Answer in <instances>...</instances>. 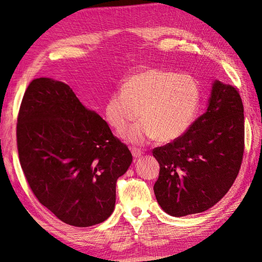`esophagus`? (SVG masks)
Masks as SVG:
<instances>
[{"instance_id":"esophagus-1","label":"esophagus","mask_w":262,"mask_h":262,"mask_svg":"<svg viewBox=\"0 0 262 262\" xmlns=\"http://www.w3.org/2000/svg\"><path fill=\"white\" fill-rule=\"evenodd\" d=\"M143 154L140 149H136V147H132V155L134 158H139V157Z\"/></svg>"}]
</instances>
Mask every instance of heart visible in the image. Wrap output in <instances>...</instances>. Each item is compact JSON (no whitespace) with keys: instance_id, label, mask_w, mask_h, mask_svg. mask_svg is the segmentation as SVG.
I'll return each instance as SVG.
<instances>
[{"instance_id":"b5f03b06","label":"heart","mask_w":262,"mask_h":262,"mask_svg":"<svg viewBox=\"0 0 262 262\" xmlns=\"http://www.w3.org/2000/svg\"><path fill=\"white\" fill-rule=\"evenodd\" d=\"M201 103V87L190 74L164 69L139 71L107 98L104 115L108 125L122 133L132 121L143 118L125 133L134 144L158 137L168 142L182 136L191 125Z\"/></svg>"}]
</instances>
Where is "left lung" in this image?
<instances>
[{"mask_svg": "<svg viewBox=\"0 0 262 262\" xmlns=\"http://www.w3.org/2000/svg\"><path fill=\"white\" fill-rule=\"evenodd\" d=\"M244 134L238 90L215 81L206 112L179 139L152 150L160 166L154 190L161 208L179 217L215 205L238 175Z\"/></svg>", "mask_w": 262, "mask_h": 262, "instance_id": "1", "label": "left lung"}]
</instances>
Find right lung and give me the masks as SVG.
<instances>
[{"instance_id": "add662e5", "label": "right lung", "mask_w": 262, "mask_h": 262, "mask_svg": "<svg viewBox=\"0 0 262 262\" xmlns=\"http://www.w3.org/2000/svg\"><path fill=\"white\" fill-rule=\"evenodd\" d=\"M17 149L28 185L65 223L105 221L116 204L118 179L132 164L126 144L69 84L32 80L19 107Z\"/></svg>"}]
</instances>
